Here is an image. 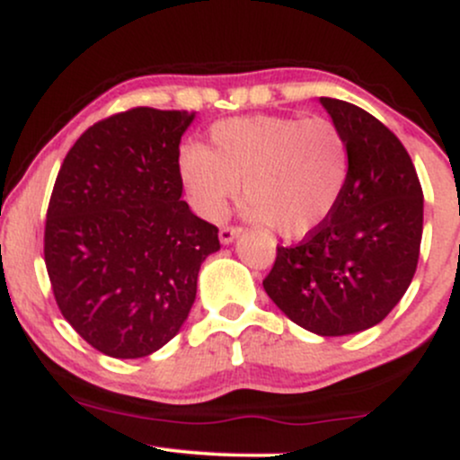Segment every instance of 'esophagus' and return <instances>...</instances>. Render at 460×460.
I'll list each match as a JSON object with an SVG mask.
<instances>
[{
	"label": "esophagus",
	"mask_w": 460,
	"mask_h": 460,
	"mask_svg": "<svg viewBox=\"0 0 460 460\" xmlns=\"http://www.w3.org/2000/svg\"><path fill=\"white\" fill-rule=\"evenodd\" d=\"M240 234L242 229H237V226H223V229H220V242H223V244H231Z\"/></svg>",
	"instance_id": "esophagus-1"
}]
</instances>
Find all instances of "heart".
I'll return each instance as SVG.
<instances>
[{"label":"heart","mask_w":460,"mask_h":460,"mask_svg":"<svg viewBox=\"0 0 460 460\" xmlns=\"http://www.w3.org/2000/svg\"><path fill=\"white\" fill-rule=\"evenodd\" d=\"M212 149L190 142L179 153V177L194 212L223 220L244 197L251 223L303 237L335 212L350 172L341 129L324 116H237L209 129Z\"/></svg>","instance_id":"obj_1"}]
</instances>
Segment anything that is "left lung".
<instances>
[{
  "mask_svg": "<svg viewBox=\"0 0 460 460\" xmlns=\"http://www.w3.org/2000/svg\"><path fill=\"white\" fill-rule=\"evenodd\" d=\"M350 151L335 212L296 246H279L263 289L322 337L372 329L409 289L420 260L424 192L402 142L357 105L320 97Z\"/></svg>",
  "mask_w": 460,
  "mask_h": 460,
  "instance_id": "8db88e82",
  "label": "left lung"
}]
</instances>
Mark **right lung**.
I'll return each mask as SVG.
<instances>
[{
	"label": "right lung",
	"mask_w": 460,
	"mask_h": 460,
	"mask_svg": "<svg viewBox=\"0 0 460 460\" xmlns=\"http://www.w3.org/2000/svg\"><path fill=\"white\" fill-rule=\"evenodd\" d=\"M194 112L134 108L66 153L49 199L45 266L79 337L114 358L160 350L188 320L218 229L181 200L179 142Z\"/></svg>",
	"instance_id": "1"
}]
</instances>
